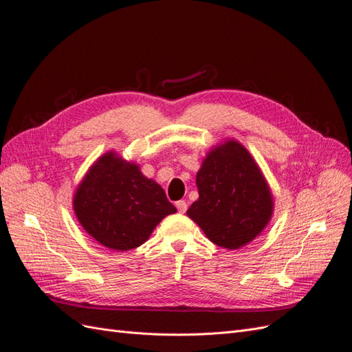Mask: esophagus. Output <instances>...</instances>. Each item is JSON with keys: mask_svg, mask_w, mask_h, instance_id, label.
I'll use <instances>...</instances> for the list:
<instances>
[{"mask_svg": "<svg viewBox=\"0 0 352 352\" xmlns=\"http://www.w3.org/2000/svg\"><path fill=\"white\" fill-rule=\"evenodd\" d=\"M176 208H177V211H179V212H185V211H186V208H188L186 201H184V199L176 201Z\"/></svg>", "mask_w": 352, "mask_h": 352, "instance_id": "obj_1", "label": "esophagus"}]
</instances>
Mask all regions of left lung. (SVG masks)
<instances>
[{
	"label": "left lung",
	"mask_w": 352,
	"mask_h": 352,
	"mask_svg": "<svg viewBox=\"0 0 352 352\" xmlns=\"http://www.w3.org/2000/svg\"><path fill=\"white\" fill-rule=\"evenodd\" d=\"M199 198L186 214L221 248L238 250L267 226L270 189L254 158L236 141L216 146L197 173Z\"/></svg>",
	"instance_id": "8db88e82"
}]
</instances>
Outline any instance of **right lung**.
Here are the masks:
<instances>
[{
	"label": "right lung",
	"instance_id": "1",
	"mask_svg": "<svg viewBox=\"0 0 352 352\" xmlns=\"http://www.w3.org/2000/svg\"><path fill=\"white\" fill-rule=\"evenodd\" d=\"M73 207L83 229L116 251L140 247L160 221L176 212L162 186L114 153L102 155L89 168Z\"/></svg>",
	"mask_w": 352,
	"mask_h": 352
}]
</instances>
